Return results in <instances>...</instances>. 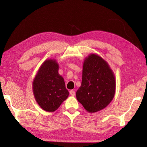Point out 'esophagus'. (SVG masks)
<instances>
[{
	"mask_svg": "<svg viewBox=\"0 0 147 147\" xmlns=\"http://www.w3.org/2000/svg\"><path fill=\"white\" fill-rule=\"evenodd\" d=\"M69 93H70V94L71 96H74L75 95V91H74V90H71L70 91H69Z\"/></svg>",
	"mask_w": 147,
	"mask_h": 147,
	"instance_id": "obj_1",
	"label": "esophagus"
}]
</instances>
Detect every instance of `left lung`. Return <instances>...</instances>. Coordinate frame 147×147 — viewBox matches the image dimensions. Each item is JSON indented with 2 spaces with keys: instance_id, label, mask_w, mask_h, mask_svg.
Wrapping results in <instances>:
<instances>
[{
  "instance_id": "1",
  "label": "left lung",
  "mask_w": 147,
  "mask_h": 147,
  "mask_svg": "<svg viewBox=\"0 0 147 147\" xmlns=\"http://www.w3.org/2000/svg\"><path fill=\"white\" fill-rule=\"evenodd\" d=\"M115 83V74L108 62L98 54H89L83 63L81 86L76 93L77 100L88 112H97L113 100Z\"/></svg>"
}]
</instances>
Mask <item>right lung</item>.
I'll return each instance as SVG.
<instances>
[{"instance_id":"obj_1","label":"right lung","mask_w":147,"mask_h":147,"mask_svg":"<svg viewBox=\"0 0 147 147\" xmlns=\"http://www.w3.org/2000/svg\"><path fill=\"white\" fill-rule=\"evenodd\" d=\"M59 65L55 59H46L39 67L32 82L37 103L43 110L55 111L67 98L69 91L64 79L58 73Z\"/></svg>"}]
</instances>
